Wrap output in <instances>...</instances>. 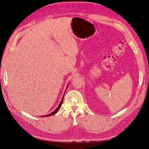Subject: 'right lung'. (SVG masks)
<instances>
[{
  "mask_svg": "<svg viewBox=\"0 0 149 149\" xmlns=\"http://www.w3.org/2000/svg\"><path fill=\"white\" fill-rule=\"evenodd\" d=\"M68 87V86H67ZM67 87H66V88H67ZM63 97H64V95H63V97H62V99H61V102H60V103L59 104V105H58V106L57 107V108L53 112H52V113H50L49 114H48V115H47V116H52V115H54V114H55L56 113H57V112L60 110V107H61V104H62V103H63ZM43 116V117H44Z\"/></svg>",
  "mask_w": 149,
  "mask_h": 149,
  "instance_id": "right-lung-1",
  "label": "right lung"
}]
</instances>
